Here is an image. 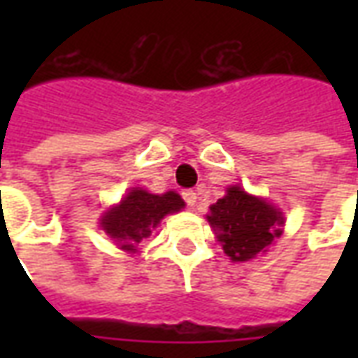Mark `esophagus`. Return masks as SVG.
<instances>
[{"label": "esophagus", "instance_id": "obj_1", "mask_svg": "<svg viewBox=\"0 0 358 358\" xmlns=\"http://www.w3.org/2000/svg\"><path fill=\"white\" fill-rule=\"evenodd\" d=\"M182 197H184V201H186L189 207H194L195 203H197V194H195L194 189H186V192H182Z\"/></svg>", "mask_w": 358, "mask_h": 358}]
</instances>
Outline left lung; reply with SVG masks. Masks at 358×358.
I'll use <instances>...</instances> for the list:
<instances>
[{"label": "left lung", "instance_id": "left-lung-1", "mask_svg": "<svg viewBox=\"0 0 358 358\" xmlns=\"http://www.w3.org/2000/svg\"><path fill=\"white\" fill-rule=\"evenodd\" d=\"M207 220L226 255L236 263L264 253L282 236L284 226L280 209L263 197L249 195L240 186H230L222 199L210 205Z\"/></svg>", "mask_w": 358, "mask_h": 358}]
</instances>
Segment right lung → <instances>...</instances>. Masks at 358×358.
Returning a JSON list of instances; mask_svg holds the SVG:
<instances>
[{
	"mask_svg": "<svg viewBox=\"0 0 358 358\" xmlns=\"http://www.w3.org/2000/svg\"><path fill=\"white\" fill-rule=\"evenodd\" d=\"M184 205L186 203L176 192L149 194L148 189L132 187L122 201L103 215L99 224L120 249L136 253V245L149 238L166 215L178 213Z\"/></svg>",
	"mask_w": 358,
	"mask_h": 358,
	"instance_id": "obj_1",
	"label": "right lung"
}]
</instances>
